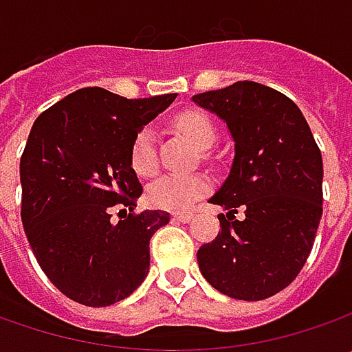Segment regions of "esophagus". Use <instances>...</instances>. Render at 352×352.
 <instances>
[{
    "label": "esophagus",
    "mask_w": 352,
    "mask_h": 352,
    "mask_svg": "<svg viewBox=\"0 0 352 352\" xmlns=\"http://www.w3.org/2000/svg\"><path fill=\"white\" fill-rule=\"evenodd\" d=\"M172 217H174L176 221L190 223V221L194 219V213H192V211H176V213H172Z\"/></svg>",
    "instance_id": "obj_1"
}]
</instances>
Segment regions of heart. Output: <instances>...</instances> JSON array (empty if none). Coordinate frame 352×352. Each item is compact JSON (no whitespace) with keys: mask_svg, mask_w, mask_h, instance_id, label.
<instances>
[{"mask_svg":"<svg viewBox=\"0 0 352 352\" xmlns=\"http://www.w3.org/2000/svg\"><path fill=\"white\" fill-rule=\"evenodd\" d=\"M174 127L186 135L197 148H210L215 142V125L204 111L190 109L174 119ZM131 166L139 176H151L158 168L156 135L142 127L131 144ZM210 182L201 174H162L146 186V199L162 210H184L208 194Z\"/></svg>","mask_w":352,"mask_h":352,"instance_id":"1","label":"heart"}]
</instances>
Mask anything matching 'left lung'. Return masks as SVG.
<instances>
[{
  "mask_svg": "<svg viewBox=\"0 0 352 352\" xmlns=\"http://www.w3.org/2000/svg\"><path fill=\"white\" fill-rule=\"evenodd\" d=\"M223 119L235 158L210 201L219 233L197 250L204 278L229 298L258 302L290 286L323 213V160L300 107L276 89L235 82L192 98ZM243 210V219L234 213Z\"/></svg>",
  "mask_w": 352,
  "mask_h": 352,
  "instance_id": "left-lung-1",
  "label": "left lung"
}]
</instances>
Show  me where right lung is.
I'll return each mask as SVG.
<instances>
[{"instance_id":"1","label":"right lung","mask_w":352,"mask_h":352,"mask_svg":"<svg viewBox=\"0 0 352 352\" xmlns=\"http://www.w3.org/2000/svg\"><path fill=\"white\" fill-rule=\"evenodd\" d=\"M174 100L82 88L33 123L19 166L21 221L43 272L78 304L121 302L148 274L151 236L170 215L133 213L142 186L131 144ZM113 209L124 213L119 222L111 219Z\"/></svg>"}]
</instances>
